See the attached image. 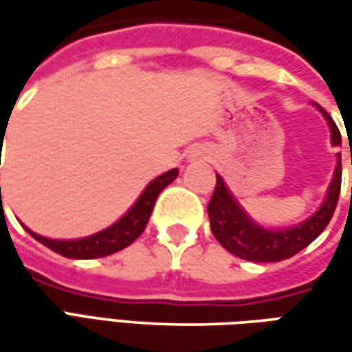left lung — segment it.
<instances>
[{"mask_svg": "<svg viewBox=\"0 0 352 352\" xmlns=\"http://www.w3.org/2000/svg\"><path fill=\"white\" fill-rule=\"evenodd\" d=\"M329 125H331L333 142H339L341 141L339 131L335 129L333 121H329ZM339 192H341V156L337 160L333 182L329 186V192H327L323 206L309 219H305L304 223L296 225L292 229H284V231H270V229L258 227L254 221H250L247 213L236 206V201L229 194L223 180L217 176L213 196L208 204L211 233L219 241V245L223 249L243 261L280 263V261H286L294 254H298L300 250L305 249L311 241H316L323 233V229L329 225L333 213H335L337 201H339Z\"/></svg>", "mask_w": 352, "mask_h": 352, "instance_id": "obj_1", "label": "left lung"}]
</instances>
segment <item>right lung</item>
Masks as SVG:
<instances>
[{
  "instance_id": "1",
  "label": "right lung",
  "mask_w": 352,
  "mask_h": 352,
  "mask_svg": "<svg viewBox=\"0 0 352 352\" xmlns=\"http://www.w3.org/2000/svg\"><path fill=\"white\" fill-rule=\"evenodd\" d=\"M176 176H178L176 168L158 176L156 180H153L144 188V192L135 201V206L127 211V215H123L117 223L96 233V235L86 236V239H76V241H52V239L36 235L31 231L29 233L38 243H43L45 247L66 256V258H100V256L113 254L117 250L129 247L144 231V227L148 223V217L153 213V208H155L156 197L170 182L176 180Z\"/></svg>"
}]
</instances>
